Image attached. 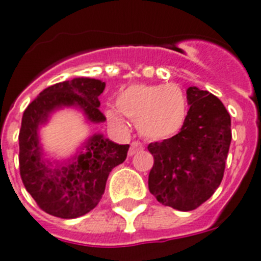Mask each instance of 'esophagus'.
Instances as JSON below:
<instances>
[{"mask_svg":"<svg viewBox=\"0 0 261 261\" xmlns=\"http://www.w3.org/2000/svg\"><path fill=\"white\" fill-rule=\"evenodd\" d=\"M140 149H143L142 143L133 142V143H131V145H130V149H128V154H130V156H133V154H135L136 152L140 151Z\"/></svg>","mask_w":261,"mask_h":261,"instance_id":"esophagus-1","label":"esophagus"}]
</instances>
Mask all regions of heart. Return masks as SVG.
Returning a JSON list of instances; mask_svg holds the SVG:
<instances>
[{"instance_id":"obj_1","label":"heart","mask_w":261,"mask_h":261,"mask_svg":"<svg viewBox=\"0 0 261 261\" xmlns=\"http://www.w3.org/2000/svg\"><path fill=\"white\" fill-rule=\"evenodd\" d=\"M187 114V96L177 84H133L118 93L117 108L107 110L108 119L114 126L123 127L126 116L149 140L177 135L186 123Z\"/></svg>"}]
</instances>
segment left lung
<instances>
[{
	"instance_id": "8db88e82",
	"label": "left lung",
	"mask_w": 261,
	"mask_h": 261,
	"mask_svg": "<svg viewBox=\"0 0 261 261\" xmlns=\"http://www.w3.org/2000/svg\"><path fill=\"white\" fill-rule=\"evenodd\" d=\"M186 93L190 109L182 130L148 145L154 159L148 189L163 205L182 212L215 194L231 142V119L224 104L198 87H189Z\"/></svg>"
}]
</instances>
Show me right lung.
I'll return each instance as SVG.
<instances>
[{
    "label": "right lung",
    "instance_id": "add662e5",
    "mask_svg": "<svg viewBox=\"0 0 261 261\" xmlns=\"http://www.w3.org/2000/svg\"><path fill=\"white\" fill-rule=\"evenodd\" d=\"M105 82L74 78L40 92L24 110L19 133V169L23 185L37 205L51 216L76 218L92 211L105 191L112 169L127 157L128 144H117L95 134L63 161L48 160L40 143V127L63 108L81 110L87 122L101 123L98 96Z\"/></svg>",
    "mask_w": 261,
    "mask_h": 261
}]
</instances>
